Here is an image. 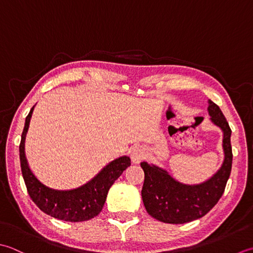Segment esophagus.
Wrapping results in <instances>:
<instances>
[{
  "instance_id": "1",
  "label": "esophagus",
  "mask_w": 253,
  "mask_h": 253,
  "mask_svg": "<svg viewBox=\"0 0 253 253\" xmlns=\"http://www.w3.org/2000/svg\"><path fill=\"white\" fill-rule=\"evenodd\" d=\"M145 156V149L142 146H135L131 151V159L134 164H138Z\"/></svg>"
}]
</instances>
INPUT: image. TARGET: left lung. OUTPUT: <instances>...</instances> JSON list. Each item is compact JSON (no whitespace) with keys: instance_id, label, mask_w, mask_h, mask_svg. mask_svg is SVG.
Returning <instances> with one entry per match:
<instances>
[{"instance_id":"obj_1","label":"left lung","mask_w":253,"mask_h":253,"mask_svg":"<svg viewBox=\"0 0 253 253\" xmlns=\"http://www.w3.org/2000/svg\"><path fill=\"white\" fill-rule=\"evenodd\" d=\"M211 121L223 131L224 162L213 177L200 184H184L172 178L167 170L146 162L144 170L142 199L147 213L168 224H184L203 217L212 210L224 193L230 176L233 152L231 130L219 107L209 100Z\"/></svg>"}]
</instances>
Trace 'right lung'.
Instances as JSON below:
<instances>
[{
  "instance_id": "1",
  "label": "right lung",
  "mask_w": 253,
  "mask_h": 253,
  "mask_svg": "<svg viewBox=\"0 0 253 253\" xmlns=\"http://www.w3.org/2000/svg\"><path fill=\"white\" fill-rule=\"evenodd\" d=\"M35 106L26 117L19 144L23 178L29 197L38 208L54 218L65 221H84L101 212L111 185L131 165L127 156H121L102 168L90 181L72 190H55L40 182L28 166L25 155V138Z\"/></svg>"
}]
</instances>
